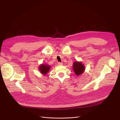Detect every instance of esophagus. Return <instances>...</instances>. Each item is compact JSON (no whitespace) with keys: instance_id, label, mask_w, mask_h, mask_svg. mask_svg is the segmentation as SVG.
<instances>
[{"instance_id":"esophagus-1","label":"esophagus","mask_w":120,"mask_h":120,"mask_svg":"<svg viewBox=\"0 0 120 120\" xmlns=\"http://www.w3.org/2000/svg\"><path fill=\"white\" fill-rule=\"evenodd\" d=\"M58 65L59 66H62V65H63V63H61V62H58Z\"/></svg>"}]
</instances>
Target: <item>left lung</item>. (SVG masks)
I'll return each instance as SVG.
<instances>
[{"mask_svg":"<svg viewBox=\"0 0 120 120\" xmlns=\"http://www.w3.org/2000/svg\"><path fill=\"white\" fill-rule=\"evenodd\" d=\"M72 67L73 71L77 76H79V75L83 74L85 70L84 65L81 62H74Z\"/></svg>","mask_w":120,"mask_h":120,"instance_id":"obj_1","label":"left lung"}]
</instances>
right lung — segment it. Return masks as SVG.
Segmentation results:
<instances>
[{
    "mask_svg": "<svg viewBox=\"0 0 120 120\" xmlns=\"http://www.w3.org/2000/svg\"><path fill=\"white\" fill-rule=\"evenodd\" d=\"M50 68V66L49 65H45V64H42L40 65L39 67V70L40 71L41 73L46 75L47 73L49 71Z\"/></svg>",
    "mask_w": 120,
    "mask_h": 120,
    "instance_id": "obj_1",
    "label": "right lung"
}]
</instances>
